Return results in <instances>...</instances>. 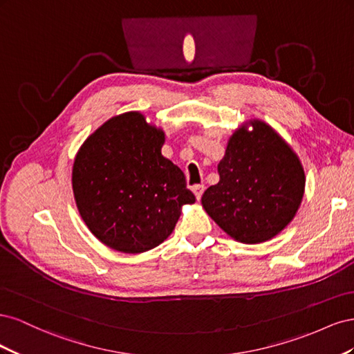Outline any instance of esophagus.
<instances>
[{
	"label": "esophagus",
	"mask_w": 354,
	"mask_h": 354,
	"mask_svg": "<svg viewBox=\"0 0 354 354\" xmlns=\"http://www.w3.org/2000/svg\"><path fill=\"white\" fill-rule=\"evenodd\" d=\"M203 189H205V187H203L202 185H196V186H194V189H192V190H194V194H195V196H196L198 201L201 199V196H202V194H203Z\"/></svg>",
	"instance_id": "obj_1"
}]
</instances>
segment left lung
Here are the masks:
<instances>
[{
	"label": "left lung",
	"instance_id": "1",
	"mask_svg": "<svg viewBox=\"0 0 354 354\" xmlns=\"http://www.w3.org/2000/svg\"><path fill=\"white\" fill-rule=\"evenodd\" d=\"M233 133L218 164L220 181L202 195L208 216L234 241L260 243L281 233L304 195L298 156L270 125L254 120Z\"/></svg>",
	"mask_w": 354,
	"mask_h": 354
}]
</instances>
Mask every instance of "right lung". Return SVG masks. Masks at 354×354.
Returning a JSON list of instances; mask_svg holds the SVG:
<instances>
[{
    "mask_svg": "<svg viewBox=\"0 0 354 354\" xmlns=\"http://www.w3.org/2000/svg\"><path fill=\"white\" fill-rule=\"evenodd\" d=\"M165 134L140 112L118 115L84 142L72 168L84 223L109 248L138 254L173 233L181 207L194 203L183 171L164 158Z\"/></svg>",
    "mask_w": 354,
    "mask_h": 354,
    "instance_id": "1",
    "label": "right lung"
}]
</instances>
